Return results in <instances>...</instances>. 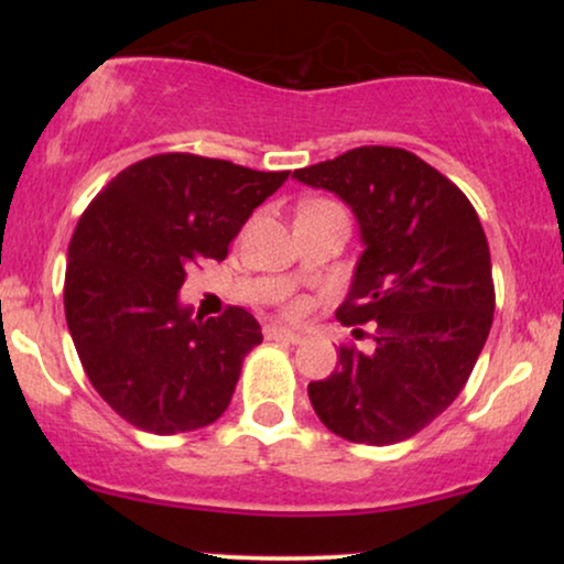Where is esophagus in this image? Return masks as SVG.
<instances>
[{
    "mask_svg": "<svg viewBox=\"0 0 564 564\" xmlns=\"http://www.w3.org/2000/svg\"><path fill=\"white\" fill-rule=\"evenodd\" d=\"M264 339H270V341H289V345H300L302 334L291 332V328H283V326H268V328H264Z\"/></svg>",
    "mask_w": 564,
    "mask_h": 564,
    "instance_id": "esophagus-1",
    "label": "esophagus"
}]
</instances>
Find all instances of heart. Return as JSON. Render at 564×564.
Returning <instances> with one entry per match:
<instances>
[{
    "label": "heart",
    "mask_w": 564,
    "mask_h": 564,
    "mask_svg": "<svg viewBox=\"0 0 564 564\" xmlns=\"http://www.w3.org/2000/svg\"><path fill=\"white\" fill-rule=\"evenodd\" d=\"M313 204H328V200H313ZM310 206V204H307ZM291 310H296V307H291Z\"/></svg>",
    "instance_id": "1"
}]
</instances>
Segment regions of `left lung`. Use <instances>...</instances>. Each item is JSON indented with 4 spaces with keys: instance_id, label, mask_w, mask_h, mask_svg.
I'll use <instances>...</instances> for the list:
<instances>
[{
    "instance_id": "8db88e82",
    "label": "left lung",
    "mask_w": 564,
    "mask_h": 564,
    "mask_svg": "<svg viewBox=\"0 0 564 564\" xmlns=\"http://www.w3.org/2000/svg\"><path fill=\"white\" fill-rule=\"evenodd\" d=\"M352 209L364 238L345 326L373 347H339L336 371L310 381L315 413L349 443L392 445L432 424L480 358L496 291L488 238L469 198L403 148L364 145L296 170Z\"/></svg>"
}]
</instances>
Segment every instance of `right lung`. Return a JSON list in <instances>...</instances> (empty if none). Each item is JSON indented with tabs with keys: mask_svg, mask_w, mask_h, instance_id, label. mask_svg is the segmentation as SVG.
Here are the masks:
<instances>
[{
	"mask_svg": "<svg viewBox=\"0 0 564 564\" xmlns=\"http://www.w3.org/2000/svg\"><path fill=\"white\" fill-rule=\"evenodd\" d=\"M286 177L159 153L116 174L84 209L63 286L68 332L97 394L138 430L193 432L230 405L260 323L243 307L193 318L177 291L187 270L228 257Z\"/></svg>",
	"mask_w": 564,
	"mask_h": 564,
	"instance_id": "1",
	"label": "right lung"
}]
</instances>
